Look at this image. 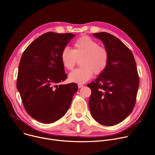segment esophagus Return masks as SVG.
<instances>
[{"label":"esophagus","mask_w":155,"mask_h":155,"mask_svg":"<svg viewBox=\"0 0 155 155\" xmlns=\"http://www.w3.org/2000/svg\"><path fill=\"white\" fill-rule=\"evenodd\" d=\"M78 87L79 88H81V87H82L83 86H84V85H83L82 84H78Z\"/></svg>","instance_id":"34e87169"}]
</instances>
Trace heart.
I'll return each mask as SVG.
<instances>
[{"label":"heart","mask_w":155,"mask_h":155,"mask_svg":"<svg viewBox=\"0 0 155 155\" xmlns=\"http://www.w3.org/2000/svg\"><path fill=\"white\" fill-rule=\"evenodd\" d=\"M80 59L81 67L71 72L69 80L77 83H84L89 80L94 73L101 74L108 64L109 54L105 48L87 36L77 39L73 45L72 50L64 48L61 54V62L68 70H72Z\"/></svg>","instance_id":"1"}]
</instances>
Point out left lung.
Returning a JSON list of instances; mask_svg holds the SVG:
<instances>
[{"label":"left lung","instance_id":"1","mask_svg":"<svg viewBox=\"0 0 155 155\" xmlns=\"http://www.w3.org/2000/svg\"><path fill=\"white\" fill-rule=\"evenodd\" d=\"M100 39L109 54L108 64L94 81L89 107L93 118L99 124L112 126L122 122L132 112L139 87V76L134 54L114 35L93 33Z\"/></svg>","mask_w":155,"mask_h":155}]
</instances>
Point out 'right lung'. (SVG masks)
<instances>
[{
	"label": "right lung",
	"mask_w": 155,
	"mask_h": 155,
	"mask_svg": "<svg viewBox=\"0 0 155 155\" xmlns=\"http://www.w3.org/2000/svg\"><path fill=\"white\" fill-rule=\"evenodd\" d=\"M75 35L47 32L31 42L21 57L17 88L28 115L40 122L53 123L64 115L78 85H58L66 79L61 54Z\"/></svg>",
	"instance_id": "1"
}]
</instances>
